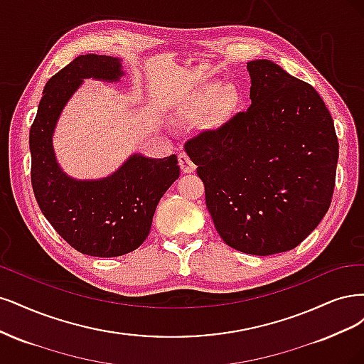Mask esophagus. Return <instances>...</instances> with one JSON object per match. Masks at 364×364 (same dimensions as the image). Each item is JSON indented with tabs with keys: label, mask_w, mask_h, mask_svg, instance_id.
I'll return each instance as SVG.
<instances>
[{
	"label": "esophagus",
	"mask_w": 364,
	"mask_h": 364,
	"mask_svg": "<svg viewBox=\"0 0 364 364\" xmlns=\"http://www.w3.org/2000/svg\"><path fill=\"white\" fill-rule=\"evenodd\" d=\"M178 163H180V168L184 173H192L196 169V165L191 160V157L186 154L184 151L178 152Z\"/></svg>",
	"instance_id": "esophagus-1"
}]
</instances>
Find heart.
I'll return each mask as SVG.
<instances>
[{"label":"heart","mask_w":364,"mask_h":364,"mask_svg":"<svg viewBox=\"0 0 364 364\" xmlns=\"http://www.w3.org/2000/svg\"><path fill=\"white\" fill-rule=\"evenodd\" d=\"M236 102L237 93L232 87H225L220 83H212L198 93V97L193 100L184 116L187 119H196L210 110V114L215 119H222L232 110Z\"/></svg>","instance_id":"1"}]
</instances>
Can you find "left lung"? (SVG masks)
Listing matches in <instances>:
<instances>
[{
	"mask_svg": "<svg viewBox=\"0 0 364 364\" xmlns=\"http://www.w3.org/2000/svg\"><path fill=\"white\" fill-rule=\"evenodd\" d=\"M251 105L184 145L219 236L245 254L290 251L331 204L334 122L306 81L271 60L248 62Z\"/></svg>",
	"mask_w": 364,
	"mask_h": 364,
	"instance_id": "1",
	"label": "left lung"
}]
</instances>
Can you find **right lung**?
I'll return each mask as SVG.
<instances>
[{
	"instance_id": "add662e5",
	"label": "right lung",
	"mask_w": 364,
	"mask_h": 364,
	"mask_svg": "<svg viewBox=\"0 0 364 364\" xmlns=\"http://www.w3.org/2000/svg\"><path fill=\"white\" fill-rule=\"evenodd\" d=\"M121 60L86 54L45 85L30 128L31 186L43 216L81 254L118 257L148 237L160 198L178 178L177 156L148 159L133 154L110 177L74 180L55 160L53 134L63 107L85 78L119 81Z\"/></svg>"
}]
</instances>
